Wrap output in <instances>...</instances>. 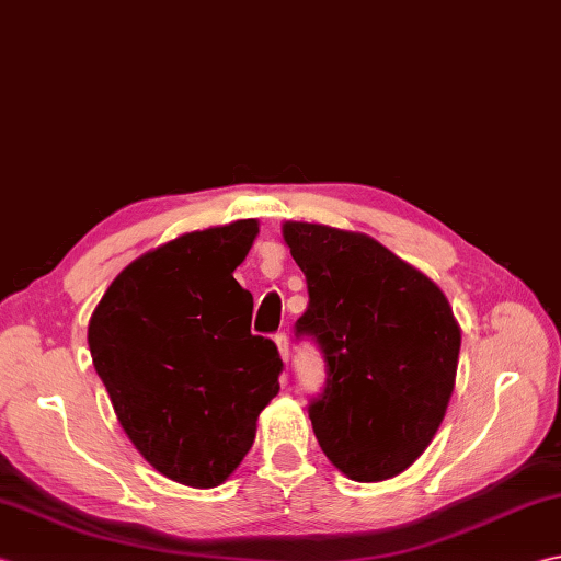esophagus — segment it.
Returning a JSON list of instances; mask_svg holds the SVG:
<instances>
[{
	"label": "esophagus",
	"mask_w": 561,
	"mask_h": 561,
	"mask_svg": "<svg viewBox=\"0 0 561 561\" xmlns=\"http://www.w3.org/2000/svg\"><path fill=\"white\" fill-rule=\"evenodd\" d=\"M274 343H277V350H279V357L284 365H289V357H291V350H289V337L287 333H279L277 337H274Z\"/></svg>",
	"instance_id": "1"
}]
</instances>
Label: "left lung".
<instances>
[{
  "instance_id": "1",
  "label": "left lung",
  "mask_w": 561,
  "mask_h": 561,
  "mask_svg": "<svg viewBox=\"0 0 561 561\" xmlns=\"http://www.w3.org/2000/svg\"><path fill=\"white\" fill-rule=\"evenodd\" d=\"M309 284V333L328 383L309 419L347 479L383 481L419 459L453 399L462 331L447 296L379 240L323 224L282 226Z\"/></svg>"
}]
</instances>
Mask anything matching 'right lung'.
<instances>
[{"mask_svg": "<svg viewBox=\"0 0 561 561\" xmlns=\"http://www.w3.org/2000/svg\"><path fill=\"white\" fill-rule=\"evenodd\" d=\"M257 233L243 218L148 250L116 274L87 328L128 440L192 489L233 474L279 393L277 347L250 333L252 294L233 279Z\"/></svg>", "mask_w": 561, "mask_h": 561, "instance_id": "obj_1", "label": "right lung"}]
</instances>
